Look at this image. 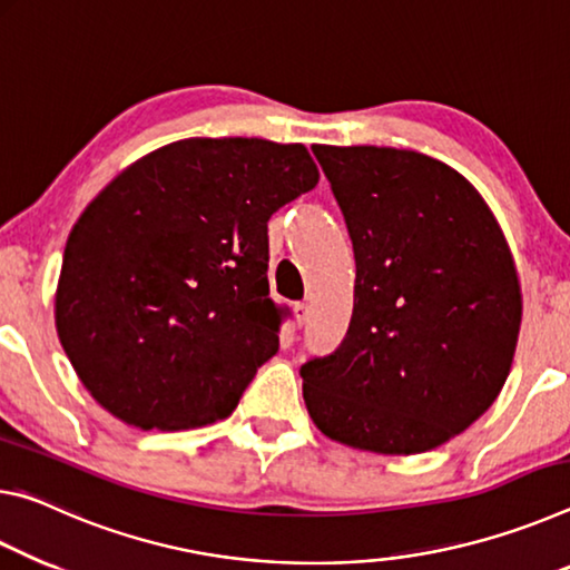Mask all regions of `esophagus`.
<instances>
[{
  "label": "esophagus",
  "mask_w": 570,
  "mask_h": 570,
  "mask_svg": "<svg viewBox=\"0 0 570 570\" xmlns=\"http://www.w3.org/2000/svg\"><path fill=\"white\" fill-rule=\"evenodd\" d=\"M293 313H295V325H297V328H303V325L307 323V313H311V307H307L305 303H297L293 307Z\"/></svg>",
  "instance_id": "1"
}]
</instances>
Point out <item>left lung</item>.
I'll list each match as a JSON object with an SVG mask.
<instances>
[{
	"instance_id": "1",
	"label": "left lung",
	"mask_w": 570,
	"mask_h": 570,
	"mask_svg": "<svg viewBox=\"0 0 570 570\" xmlns=\"http://www.w3.org/2000/svg\"><path fill=\"white\" fill-rule=\"evenodd\" d=\"M356 257L341 348L301 368L313 424L376 454H422L505 386L522 321L515 259L482 194L404 148L313 146Z\"/></svg>"
}]
</instances>
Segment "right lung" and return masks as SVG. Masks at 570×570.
<instances>
[{
    "instance_id": "obj_1",
    "label": "right lung",
    "mask_w": 570,
    "mask_h": 570,
    "mask_svg": "<svg viewBox=\"0 0 570 570\" xmlns=\"http://www.w3.org/2000/svg\"><path fill=\"white\" fill-rule=\"evenodd\" d=\"M318 179L303 144L184 138L88 204L65 245L55 328L106 412L158 432L235 412L279 343L267 222Z\"/></svg>"
}]
</instances>
